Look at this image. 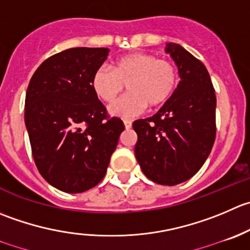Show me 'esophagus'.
Listing matches in <instances>:
<instances>
[{"label":"esophagus","instance_id":"esophagus-1","mask_svg":"<svg viewBox=\"0 0 250 250\" xmlns=\"http://www.w3.org/2000/svg\"><path fill=\"white\" fill-rule=\"evenodd\" d=\"M123 123H125V127L127 128V129H129V128L132 127V121L130 120H125L123 121Z\"/></svg>","mask_w":250,"mask_h":250}]
</instances>
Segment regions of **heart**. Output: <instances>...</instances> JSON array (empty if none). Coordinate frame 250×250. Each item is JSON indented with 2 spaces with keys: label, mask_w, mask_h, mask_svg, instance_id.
<instances>
[{
  "label": "heart",
  "mask_w": 250,
  "mask_h": 250,
  "mask_svg": "<svg viewBox=\"0 0 250 250\" xmlns=\"http://www.w3.org/2000/svg\"><path fill=\"white\" fill-rule=\"evenodd\" d=\"M178 73L171 61L151 53L135 52L118 58L112 71L100 67L93 74L91 85L106 104L116 100L127 85L129 93L110 107L112 115L134 117L149 107H160L171 99L177 88Z\"/></svg>",
  "instance_id": "b5f03b06"
}]
</instances>
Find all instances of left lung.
Segmentation results:
<instances>
[{
  "label": "left lung",
  "instance_id": "8db88e82",
  "mask_svg": "<svg viewBox=\"0 0 250 250\" xmlns=\"http://www.w3.org/2000/svg\"><path fill=\"white\" fill-rule=\"evenodd\" d=\"M181 81L173 95L152 117L137 120L134 152L143 172L162 186L192 178L209 156L216 137V95L202 61L181 45L166 48Z\"/></svg>",
  "mask_w": 250,
  "mask_h": 250
}]
</instances>
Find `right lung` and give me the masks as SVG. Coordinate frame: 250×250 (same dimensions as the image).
<instances>
[{
  "mask_svg": "<svg viewBox=\"0 0 250 250\" xmlns=\"http://www.w3.org/2000/svg\"><path fill=\"white\" fill-rule=\"evenodd\" d=\"M108 48L73 47L45 60L25 96V125L41 176L57 189L83 193L100 183L122 120L111 117L91 85Z\"/></svg>",
  "mask_w": 250,
  "mask_h": 250,
  "instance_id": "add662e5",
  "label": "right lung"
}]
</instances>
